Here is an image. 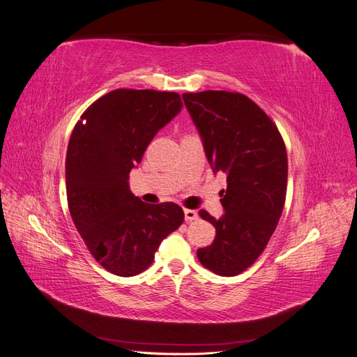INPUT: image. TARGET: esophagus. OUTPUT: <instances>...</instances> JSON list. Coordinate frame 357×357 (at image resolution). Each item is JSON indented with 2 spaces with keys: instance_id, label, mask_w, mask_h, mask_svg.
Masks as SVG:
<instances>
[{
  "instance_id": "34e87169",
  "label": "esophagus",
  "mask_w": 357,
  "mask_h": 357,
  "mask_svg": "<svg viewBox=\"0 0 357 357\" xmlns=\"http://www.w3.org/2000/svg\"><path fill=\"white\" fill-rule=\"evenodd\" d=\"M185 219H186V222H192V220L198 219V211L192 210V208H185Z\"/></svg>"
}]
</instances>
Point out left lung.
I'll list each match as a JSON object with an SVG mask.
<instances>
[{
    "mask_svg": "<svg viewBox=\"0 0 357 357\" xmlns=\"http://www.w3.org/2000/svg\"><path fill=\"white\" fill-rule=\"evenodd\" d=\"M181 96L213 172H225L228 181L220 192V218L199 211L215 228V238L197 256L210 271L232 277L256 261L277 228L286 199V147L271 119L243 93Z\"/></svg>",
    "mask_w": 357,
    "mask_h": 357,
    "instance_id": "obj_1",
    "label": "left lung"
}]
</instances>
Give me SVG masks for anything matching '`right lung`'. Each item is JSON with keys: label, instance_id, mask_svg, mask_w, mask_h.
<instances>
[{"label": "right lung", "instance_id": "add662e5", "mask_svg": "<svg viewBox=\"0 0 357 357\" xmlns=\"http://www.w3.org/2000/svg\"><path fill=\"white\" fill-rule=\"evenodd\" d=\"M181 109L176 92L116 89L74 126L66 160L70 214L91 255L116 275L144 271L185 220L177 204H146L129 189V172Z\"/></svg>", "mask_w": 357, "mask_h": 357}]
</instances>
